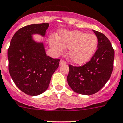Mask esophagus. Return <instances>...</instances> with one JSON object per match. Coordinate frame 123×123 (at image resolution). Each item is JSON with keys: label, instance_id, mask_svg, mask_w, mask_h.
<instances>
[{"label": "esophagus", "instance_id": "esophagus-1", "mask_svg": "<svg viewBox=\"0 0 123 123\" xmlns=\"http://www.w3.org/2000/svg\"><path fill=\"white\" fill-rule=\"evenodd\" d=\"M66 64H67V62H66V61L64 60V59H61V60L60 61V62H59V64L60 65Z\"/></svg>", "mask_w": 123, "mask_h": 123}]
</instances>
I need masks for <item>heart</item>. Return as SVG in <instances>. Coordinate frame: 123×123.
Here are the masks:
<instances>
[{"mask_svg": "<svg viewBox=\"0 0 123 123\" xmlns=\"http://www.w3.org/2000/svg\"><path fill=\"white\" fill-rule=\"evenodd\" d=\"M49 44L55 54H62L65 47L69 48L70 60L82 64L90 59L98 46V38L93 34H87L80 31H61L59 36H51Z\"/></svg>", "mask_w": 123, "mask_h": 123, "instance_id": "b5f03b06", "label": "heart"}]
</instances>
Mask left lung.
<instances>
[{"label": "left lung", "instance_id": "1", "mask_svg": "<svg viewBox=\"0 0 123 123\" xmlns=\"http://www.w3.org/2000/svg\"><path fill=\"white\" fill-rule=\"evenodd\" d=\"M98 38V46L89 61L82 66L69 64L67 80L70 87L77 93L90 95L103 88L113 69L115 51L104 34L93 30Z\"/></svg>", "mask_w": 123, "mask_h": 123}]
</instances>
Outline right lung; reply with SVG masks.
<instances>
[{
  "label": "right lung",
  "instance_id": "obj_1",
  "mask_svg": "<svg viewBox=\"0 0 123 123\" xmlns=\"http://www.w3.org/2000/svg\"><path fill=\"white\" fill-rule=\"evenodd\" d=\"M49 23L31 24L14 34L8 49V70L17 87L31 96L40 95L48 88L51 77L58 68L60 59L47 56L43 43L31 35L44 36Z\"/></svg>",
  "mask_w": 123,
  "mask_h": 123
}]
</instances>
